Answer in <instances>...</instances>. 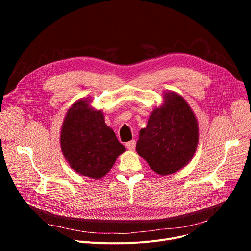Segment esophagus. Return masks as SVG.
Instances as JSON below:
<instances>
[{
    "label": "esophagus",
    "mask_w": 251,
    "mask_h": 251,
    "mask_svg": "<svg viewBox=\"0 0 251 251\" xmlns=\"http://www.w3.org/2000/svg\"><path fill=\"white\" fill-rule=\"evenodd\" d=\"M135 146H136V141L135 140H131L126 142V148L129 151H134L135 150Z\"/></svg>",
    "instance_id": "obj_1"
}]
</instances>
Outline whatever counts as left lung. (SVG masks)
Wrapping results in <instances>:
<instances>
[{
    "label": "left lung",
    "mask_w": 251,
    "mask_h": 251,
    "mask_svg": "<svg viewBox=\"0 0 251 251\" xmlns=\"http://www.w3.org/2000/svg\"><path fill=\"white\" fill-rule=\"evenodd\" d=\"M200 130L187 101L175 91H165L163 104L139 131L136 151L156 174H173L189 164L197 149Z\"/></svg>",
    "instance_id": "left-lung-1"
}]
</instances>
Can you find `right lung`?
Here are the masks:
<instances>
[{
  "label": "right lung",
  "mask_w": 251,
  "mask_h": 251,
  "mask_svg": "<svg viewBox=\"0 0 251 251\" xmlns=\"http://www.w3.org/2000/svg\"><path fill=\"white\" fill-rule=\"evenodd\" d=\"M90 103L89 98L80 99L66 113L60 146L65 160L76 173L100 180L126 149L105 124L102 111L92 108Z\"/></svg>",
  "instance_id": "right-lung-1"
}]
</instances>
